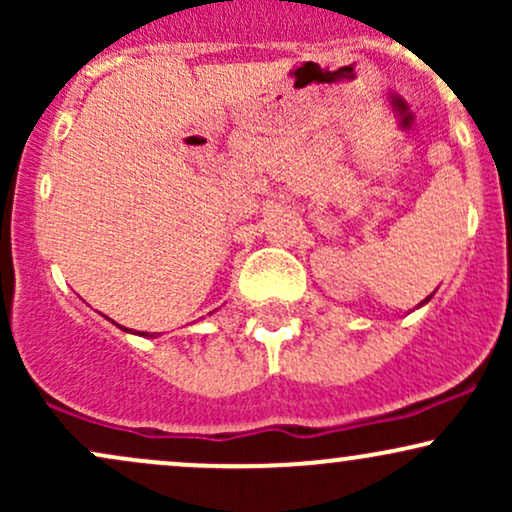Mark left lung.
<instances>
[{
	"label": "left lung",
	"mask_w": 512,
	"mask_h": 512,
	"mask_svg": "<svg viewBox=\"0 0 512 512\" xmlns=\"http://www.w3.org/2000/svg\"><path fill=\"white\" fill-rule=\"evenodd\" d=\"M426 301H428V298H426ZM426 301H424V303H426Z\"/></svg>",
	"instance_id": "left-lung-1"
}]
</instances>
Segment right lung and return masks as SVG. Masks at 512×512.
<instances>
[{
	"instance_id": "right-lung-1",
	"label": "right lung",
	"mask_w": 512,
	"mask_h": 512,
	"mask_svg": "<svg viewBox=\"0 0 512 512\" xmlns=\"http://www.w3.org/2000/svg\"><path fill=\"white\" fill-rule=\"evenodd\" d=\"M122 330H127V327H122ZM142 337H149V332H146V334H142Z\"/></svg>"
}]
</instances>
